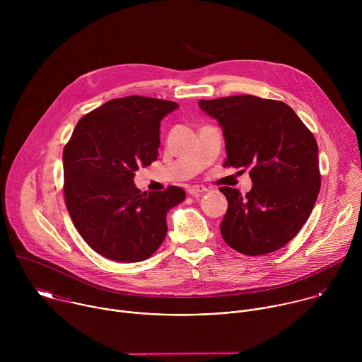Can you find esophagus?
<instances>
[{"instance_id":"34e87169","label":"esophagus","mask_w":362,"mask_h":362,"mask_svg":"<svg viewBox=\"0 0 362 362\" xmlns=\"http://www.w3.org/2000/svg\"><path fill=\"white\" fill-rule=\"evenodd\" d=\"M204 192H208V189H206L204 186H200V185H193V186L187 187V193L190 196H196V194H200V193H204Z\"/></svg>"}]
</instances>
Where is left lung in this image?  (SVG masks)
<instances>
[{"label":"left lung","instance_id":"8db88e82","mask_svg":"<svg viewBox=\"0 0 362 362\" xmlns=\"http://www.w3.org/2000/svg\"><path fill=\"white\" fill-rule=\"evenodd\" d=\"M199 106L223 129L225 166L249 169L253 182L245 196L221 187L228 199L225 242L249 256L281 249L311 215L321 189L314 134L278 100L239 94L200 100Z\"/></svg>","mask_w":362,"mask_h":362}]
</instances>
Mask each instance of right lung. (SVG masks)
Here are the masks:
<instances>
[{"mask_svg":"<svg viewBox=\"0 0 362 362\" xmlns=\"http://www.w3.org/2000/svg\"><path fill=\"white\" fill-rule=\"evenodd\" d=\"M175 101L129 95L83 116L63 150L64 200L87 245L116 262H140L159 249L166 215L185 200L182 187L143 192L139 168L158 159L160 120Z\"/></svg>","mask_w":362,"mask_h":362,"instance_id":"right-lung-1","label":"right lung"}]
</instances>
